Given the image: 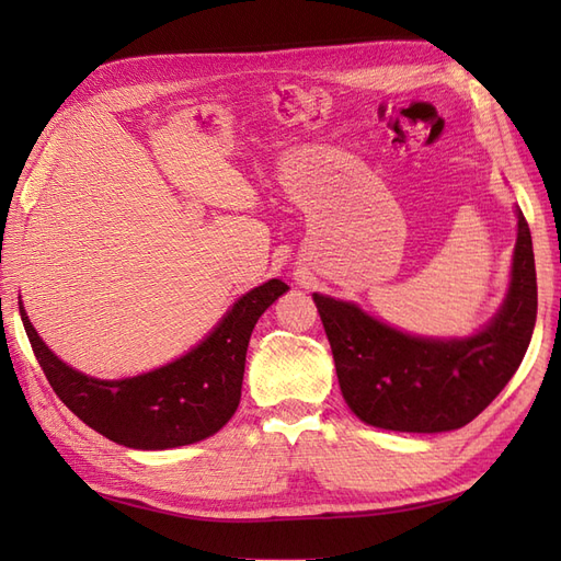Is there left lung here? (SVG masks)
<instances>
[{
    "mask_svg": "<svg viewBox=\"0 0 561 561\" xmlns=\"http://www.w3.org/2000/svg\"><path fill=\"white\" fill-rule=\"evenodd\" d=\"M511 287L489 325L466 339L404 334L351 301L313 293L339 388L369 426L445 433L470 423L513 379L529 348L538 293L531 231L517 208Z\"/></svg>",
    "mask_w": 561,
    "mask_h": 561,
    "instance_id": "obj_1",
    "label": "left lung"
}]
</instances>
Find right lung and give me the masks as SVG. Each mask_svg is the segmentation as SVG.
Returning <instances> with one entry per match:
<instances>
[{
	"label": "right lung",
	"instance_id": "obj_1",
	"mask_svg": "<svg viewBox=\"0 0 561 561\" xmlns=\"http://www.w3.org/2000/svg\"><path fill=\"white\" fill-rule=\"evenodd\" d=\"M271 278L243 295L219 325L182 358L147 375L105 381L81 375L50 351L19 301L27 339L56 396L87 426L130 449H171L215 435L241 402L254 322L283 293Z\"/></svg>",
	"mask_w": 561,
	"mask_h": 561
}]
</instances>
